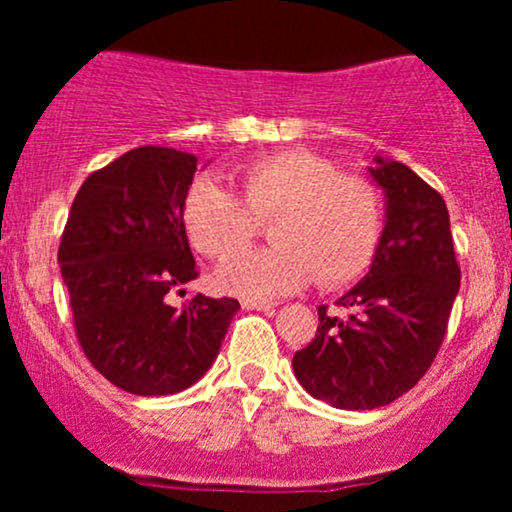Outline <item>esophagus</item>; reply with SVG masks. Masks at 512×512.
Instances as JSON below:
<instances>
[{
  "label": "esophagus",
  "mask_w": 512,
  "mask_h": 512,
  "mask_svg": "<svg viewBox=\"0 0 512 512\" xmlns=\"http://www.w3.org/2000/svg\"><path fill=\"white\" fill-rule=\"evenodd\" d=\"M240 305H243L245 310H262V313H267V315H274V310H276V303L257 301V298H243Z\"/></svg>",
  "instance_id": "esophagus-1"
}]
</instances>
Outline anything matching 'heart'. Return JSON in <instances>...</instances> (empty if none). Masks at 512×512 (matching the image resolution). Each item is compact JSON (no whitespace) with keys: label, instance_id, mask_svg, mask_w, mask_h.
<instances>
[{"label":"heart","instance_id":"obj_1","mask_svg":"<svg viewBox=\"0 0 512 512\" xmlns=\"http://www.w3.org/2000/svg\"><path fill=\"white\" fill-rule=\"evenodd\" d=\"M236 182L240 197L197 180L182 204L187 236L211 260H228L259 235L262 220L273 221V248L223 264V289L276 296L315 276L332 291L368 272L383 236V199L373 182L303 149L257 158L238 168Z\"/></svg>","mask_w":512,"mask_h":512}]
</instances>
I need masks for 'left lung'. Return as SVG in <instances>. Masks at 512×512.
<instances>
[{
  "label": "left lung",
  "mask_w": 512,
  "mask_h": 512,
  "mask_svg": "<svg viewBox=\"0 0 512 512\" xmlns=\"http://www.w3.org/2000/svg\"><path fill=\"white\" fill-rule=\"evenodd\" d=\"M375 161L387 221L370 272L337 301L349 317L320 305L315 339L293 356L298 383L337 409L385 407L419 383L460 291L443 197L404 163Z\"/></svg>",
  "instance_id": "left-lung-1"
}]
</instances>
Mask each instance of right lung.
<instances>
[{"mask_svg": "<svg viewBox=\"0 0 512 512\" xmlns=\"http://www.w3.org/2000/svg\"><path fill=\"white\" fill-rule=\"evenodd\" d=\"M197 158L166 146H139L76 192L57 262L74 332L105 380L142 397L195 385L226 337L236 298L197 293L182 308L168 293L197 279L182 204Z\"/></svg>", "mask_w": 512, "mask_h": 512, "instance_id": "add662e5", "label": "right lung"}]
</instances>
